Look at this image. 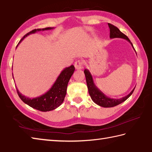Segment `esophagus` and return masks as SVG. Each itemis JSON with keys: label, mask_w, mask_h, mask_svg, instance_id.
Segmentation results:
<instances>
[{"label": "esophagus", "mask_w": 152, "mask_h": 152, "mask_svg": "<svg viewBox=\"0 0 152 152\" xmlns=\"http://www.w3.org/2000/svg\"><path fill=\"white\" fill-rule=\"evenodd\" d=\"M74 66H75V67L76 69H78V70L81 69L83 67V61H81L80 60H77L75 62Z\"/></svg>", "instance_id": "34e87169"}]
</instances>
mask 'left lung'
Masks as SVG:
<instances>
[{
    "instance_id": "8db88e82",
    "label": "left lung",
    "mask_w": 152,
    "mask_h": 152,
    "mask_svg": "<svg viewBox=\"0 0 152 152\" xmlns=\"http://www.w3.org/2000/svg\"><path fill=\"white\" fill-rule=\"evenodd\" d=\"M108 26H109V28L110 30V37L111 39L122 38L126 40V41L131 43L133 49H134V51L136 52L134 46H133L132 44V42H131V41H130L128 37L125 35V34H123L122 32H121L120 30L117 28V27L114 26L112 24L108 23ZM84 73L86 77V85H87L88 92H89L90 96H91V99L95 104H96L97 105H98V106H100L101 107H111L116 106L117 105L123 103V102H125L126 99H128L130 96H131L135 88H133L132 91L130 92L128 95H126L125 96H124L121 98H111L105 95L103 92H102L96 86V85L94 83L92 76L91 75V73H90L88 69H85L84 71Z\"/></svg>"
}]
</instances>
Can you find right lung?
Returning <instances> with one entry per match:
<instances>
[{
  "label": "right lung",
  "instance_id": "obj_1",
  "mask_svg": "<svg viewBox=\"0 0 152 152\" xmlns=\"http://www.w3.org/2000/svg\"><path fill=\"white\" fill-rule=\"evenodd\" d=\"M53 29L54 27H46V28L43 29L32 30L31 31L27 33L20 40L16 48L27 36L31 35V34L35 33L36 32L41 31L50 30ZM74 71H75V67L73 65L65 68L64 69L61 71V72L58 77L57 79L56 80L50 90H48V91L46 92L44 94L39 96L33 98L25 96L24 95L20 93L18 89L16 88L18 94L25 104H27L34 109L41 111H49L54 110L63 103L65 96L66 95L67 84L69 83L71 77L73 75Z\"/></svg>",
  "mask_w": 152,
  "mask_h": 152
}]
</instances>
